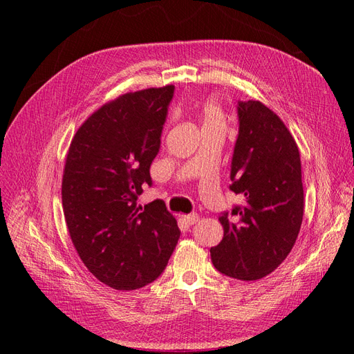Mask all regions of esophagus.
Masks as SVG:
<instances>
[{
  "mask_svg": "<svg viewBox=\"0 0 354 354\" xmlns=\"http://www.w3.org/2000/svg\"><path fill=\"white\" fill-rule=\"evenodd\" d=\"M198 214L196 212H192V214H187V216H185V221L189 224V226H192V224H195L198 221Z\"/></svg>",
  "mask_w": 354,
  "mask_h": 354,
  "instance_id": "obj_1",
  "label": "esophagus"
}]
</instances>
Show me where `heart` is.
<instances>
[{
  "mask_svg": "<svg viewBox=\"0 0 354 354\" xmlns=\"http://www.w3.org/2000/svg\"><path fill=\"white\" fill-rule=\"evenodd\" d=\"M202 127H224V113L220 104L214 100H207L199 111Z\"/></svg>",
  "mask_w": 354,
  "mask_h": 354,
  "instance_id": "b5f03b06",
  "label": "heart"
}]
</instances>
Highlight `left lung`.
<instances>
[{
  "instance_id": "obj_1",
  "label": "left lung",
  "mask_w": 354,
  "mask_h": 354,
  "mask_svg": "<svg viewBox=\"0 0 354 354\" xmlns=\"http://www.w3.org/2000/svg\"><path fill=\"white\" fill-rule=\"evenodd\" d=\"M239 131L229 189L243 202L220 214L221 242L209 250L216 269L233 279L257 281L291 252L301 227L304 192L297 143L261 102H238Z\"/></svg>"
}]
</instances>
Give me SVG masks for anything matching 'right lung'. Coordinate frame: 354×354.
<instances>
[{"instance_id": "obj_1", "label": "right lung", "mask_w": 354, "mask_h": 354, "mask_svg": "<svg viewBox=\"0 0 354 354\" xmlns=\"http://www.w3.org/2000/svg\"><path fill=\"white\" fill-rule=\"evenodd\" d=\"M174 85L127 93L95 111L71 143L62 203L72 243L100 282L120 291L164 272L180 230L164 201L142 207Z\"/></svg>"}]
</instances>
